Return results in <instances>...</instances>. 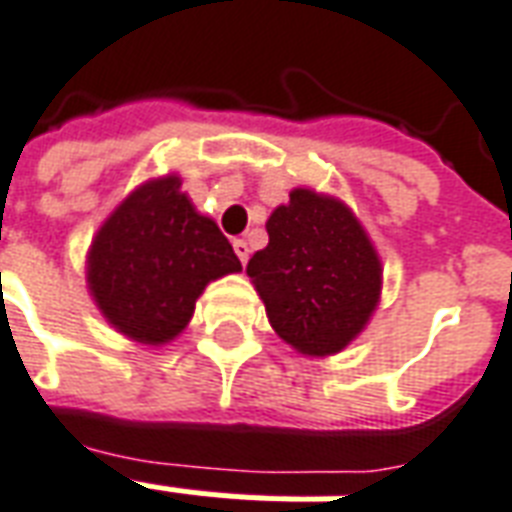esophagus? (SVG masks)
<instances>
[{"mask_svg": "<svg viewBox=\"0 0 512 512\" xmlns=\"http://www.w3.org/2000/svg\"><path fill=\"white\" fill-rule=\"evenodd\" d=\"M233 249H236V255H239L241 263H247L249 260V244L244 239H236L233 241Z\"/></svg>", "mask_w": 512, "mask_h": 512, "instance_id": "34e87169", "label": "esophagus"}]
</instances>
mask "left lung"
<instances>
[{"label":"left lung","instance_id":"left-lung-1","mask_svg":"<svg viewBox=\"0 0 512 512\" xmlns=\"http://www.w3.org/2000/svg\"><path fill=\"white\" fill-rule=\"evenodd\" d=\"M247 273L276 335L308 357L346 349L381 298V260L349 206L308 187L265 222Z\"/></svg>","mask_w":512,"mask_h":512}]
</instances>
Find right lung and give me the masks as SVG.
Masks as SVG:
<instances>
[{"label": "right lung", "mask_w": 512, "mask_h": 512, "mask_svg": "<svg viewBox=\"0 0 512 512\" xmlns=\"http://www.w3.org/2000/svg\"><path fill=\"white\" fill-rule=\"evenodd\" d=\"M177 174L150 179L109 214L88 252V290L117 333L163 346L187 327L206 284L241 263Z\"/></svg>", "instance_id": "right-lung-1"}]
</instances>
